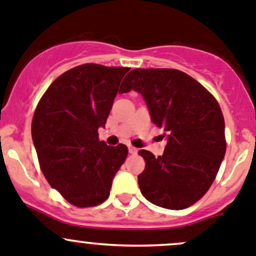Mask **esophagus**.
Listing matches in <instances>:
<instances>
[{
    "instance_id": "esophagus-1",
    "label": "esophagus",
    "mask_w": 256,
    "mask_h": 256,
    "mask_svg": "<svg viewBox=\"0 0 256 256\" xmlns=\"http://www.w3.org/2000/svg\"><path fill=\"white\" fill-rule=\"evenodd\" d=\"M128 150H129V153H130V154H136V152H138V149L134 148L133 146H130V144H129V146H128Z\"/></svg>"
}]
</instances>
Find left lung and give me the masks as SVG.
I'll return each mask as SVG.
<instances>
[{
  "label": "left lung",
  "mask_w": 256,
  "mask_h": 256,
  "mask_svg": "<svg viewBox=\"0 0 256 256\" xmlns=\"http://www.w3.org/2000/svg\"><path fill=\"white\" fill-rule=\"evenodd\" d=\"M140 93L152 122L164 129L163 156L138 152L146 169L138 184L146 200L172 210L193 206L208 192L225 156V123L216 100L193 77L172 68H136L123 92Z\"/></svg>",
  "instance_id": "left-lung-1"
}]
</instances>
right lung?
I'll use <instances>...</instances> for the list:
<instances>
[{"mask_svg": "<svg viewBox=\"0 0 256 256\" xmlns=\"http://www.w3.org/2000/svg\"><path fill=\"white\" fill-rule=\"evenodd\" d=\"M130 68L78 66L60 74L42 96L32 120V139L50 186L80 208L107 200L116 173L124 163V144L98 139L123 77Z\"/></svg>", "mask_w": 256, "mask_h": 256, "instance_id": "1", "label": "right lung"}]
</instances>
